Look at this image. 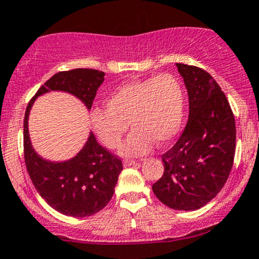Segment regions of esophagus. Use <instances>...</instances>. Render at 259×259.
Segmentation results:
<instances>
[{
    "instance_id": "1",
    "label": "esophagus",
    "mask_w": 259,
    "mask_h": 259,
    "mask_svg": "<svg viewBox=\"0 0 259 259\" xmlns=\"http://www.w3.org/2000/svg\"><path fill=\"white\" fill-rule=\"evenodd\" d=\"M139 163L136 160H129V159H125L123 161V165L124 166H133V165H138Z\"/></svg>"
}]
</instances>
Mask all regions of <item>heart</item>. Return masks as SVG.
Segmentation results:
<instances>
[{"label": "heart", "instance_id": "b5f03b06", "mask_svg": "<svg viewBox=\"0 0 259 259\" xmlns=\"http://www.w3.org/2000/svg\"><path fill=\"white\" fill-rule=\"evenodd\" d=\"M105 108H96L90 114L99 141L110 149L117 148L130 121L134 132L121 146L120 153L142 155L151 151L154 141L165 145L180 132L185 93L174 74L161 73L121 84L106 98Z\"/></svg>", "mask_w": 259, "mask_h": 259}]
</instances>
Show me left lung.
Returning a JSON list of instances; mask_svg holds the SVG:
<instances>
[{
  "label": "left lung",
  "instance_id": "obj_1",
  "mask_svg": "<svg viewBox=\"0 0 259 259\" xmlns=\"http://www.w3.org/2000/svg\"><path fill=\"white\" fill-rule=\"evenodd\" d=\"M188 93L189 116L182 135L161 155L164 174L152 186L174 210L193 211L219 194L235 154V119L226 95L210 73L176 64Z\"/></svg>",
  "mask_w": 259,
  "mask_h": 259
}]
</instances>
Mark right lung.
Listing matches in <instances>:
<instances>
[{
    "label": "right lung",
    "mask_w": 259,
    "mask_h": 259,
    "mask_svg": "<svg viewBox=\"0 0 259 259\" xmlns=\"http://www.w3.org/2000/svg\"><path fill=\"white\" fill-rule=\"evenodd\" d=\"M105 73L93 68H76L55 73L30 100L24 118V158L27 172L39 195L58 212L88 217L111 200L123 164L96 141L90 132L84 147L71 159L49 161L36 153L29 135V114L35 100L49 92H65L92 108Z\"/></svg>",
    "instance_id": "obj_1"
}]
</instances>
